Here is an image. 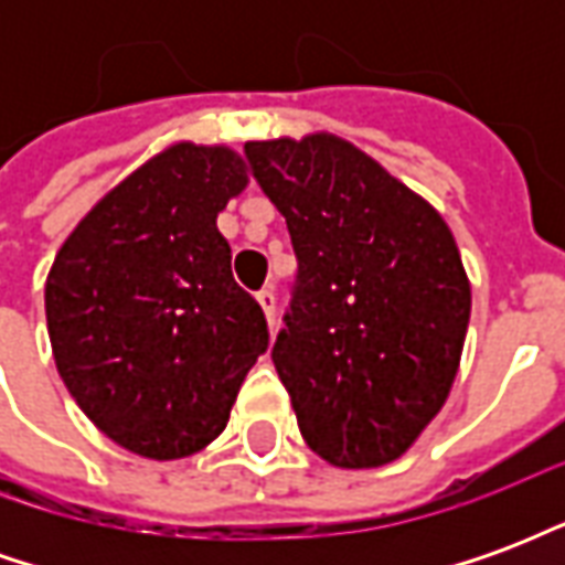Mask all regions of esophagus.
<instances>
[{
  "mask_svg": "<svg viewBox=\"0 0 565 565\" xmlns=\"http://www.w3.org/2000/svg\"><path fill=\"white\" fill-rule=\"evenodd\" d=\"M257 302L263 306V311H266V320H269V327H275V290H271V287L259 290Z\"/></svg>",
  "mask_w": 565,
  "mask_h": 565,
  "instance_id": "1",
  "label": "esophagus"
}]
</instances>
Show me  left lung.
Instances as JSON below:
<instances>
[{
	"instance_id": "left-lung-1",
	"label": "left lung",
	"mask_w": 565,
	"mask_h": 565,
	"mask_svg": "<svg viewBox=\"0 0 565 565\" xmlns=\"http://www.w3.org/2000/svg\"><path fill=\"white\" fill-rule=\"evenodd\" d=\"M299 271L271 363L308 448L375 469L448 399L472 311L460 250L426 199L351 141H247Z\"/></svg>"
}]
</instances>
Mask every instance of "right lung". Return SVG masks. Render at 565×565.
<instances>
[{
  "mask_svg": "<svg viewBox=\"0 0 565 565\" xmlns=\"http://www.w3.org/2000/svg\"><path fill=\"white\" fill-rule=\"evenodd\" d=\"M247 174L233 148L174 141L84 214L47 271L60 379L105 436L148 460H181L221 436L269 348L217 230Z\"/></svg>",
  "mask_w": 565,
  "mask_h": 565,
  "instance_id": "right-lung-1",
  "label": "right lung"
}]
</instances>
